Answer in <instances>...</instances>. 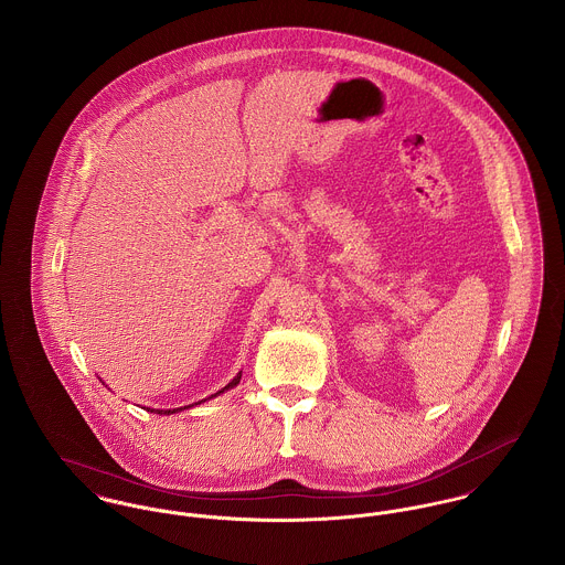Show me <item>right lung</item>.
I'll return each instance as SVG.
<instances>
[{
	"label": "right lung",
	"mask_w": 565,
	"mask_h": 565,
	"mask_svg": "<svg viewBox=\"0 0 565 565\" xmlns=\"http://www.w3.org/2000/svg\"><path fill=\"white\" fill-rule=\"evenodd\" d=\"M238 383H241V372H238V374H236V376H234V379H232V381H230V383H227V385H225V387H223V390L217 391V393H215V395H213V397H217L218 393H223V391H227V390H232V387H236V385H238ZM202 402H206V399H202ZM202 402H195V404H202ZM184 408H189V406H184ZM175 411H182V408H174V411H157V413H161V415H172V413H175ZM152 413H154V411H152Z\"/></svg>",
	"instance_id": "1"
}]
</instances>
